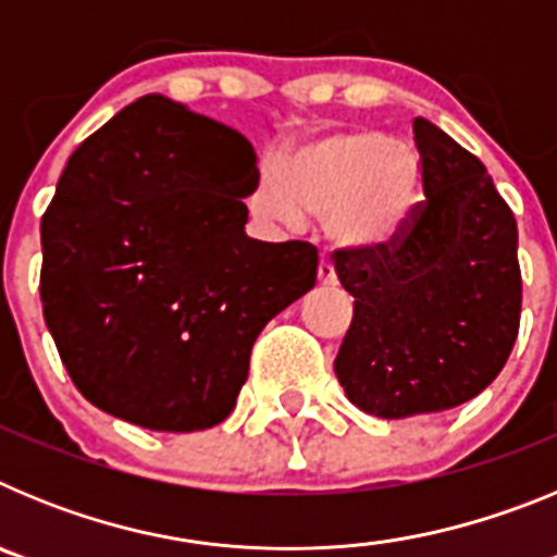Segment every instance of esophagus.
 I'll list each match as a JSON object with an SVG mask.
<instances>
[{
  "label": "esophagus",
  "mask_w": 557,
  "mask_h": 557,
  "mask_svg": "<svg viewBox=\"0 0 557 557\" xmlns=\"http://www.w3.org/2000/svg\"><path fill=\"white\" fill-rule=\"evenodd\" d=\"M318 282H321L323 287H332V284H337V273H334V264L329 262L326 256H321V264H318Z\"/></svg>",
  "instance_id": "34e87169"
}]
</instances>
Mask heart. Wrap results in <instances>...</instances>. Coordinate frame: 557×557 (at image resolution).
Masks as SVG:
<instances>
[{
  "label": "heart",
  "mask_w": 557,
  "mask_h": 557,
  "mask_svg": "<svg viewBox=\"0 0 557 557\" xmlns=\"http://www.w3.org/2000/svg\"><path fill=\"white\" fill-rule=\"evenodd\" d=\"M418 200V161L385 133L357 127L323 136L289 156L284 172L264 164L250 189V214L282 228L321 218L339 248L396 239Z\"/></svg>",
  "instance_id": "obj_1"
}]
</instances>
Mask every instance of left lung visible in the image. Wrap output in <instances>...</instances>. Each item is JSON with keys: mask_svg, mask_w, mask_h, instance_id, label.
<instances>
[{"mask_svg": "<svg viewBox=\"0 0 557 557\" xmlns=\"http://www.w3.org/2000/svg\"><path fill=\"white\" fill-rule=\"evenodd\" d=\"M424 200L379 248L334 250L354 295L334 373L359 410H451L499 376L521 314L513 211L482 161L430 120L412 122Z\"/></svg>", "mask_w": 557, "mask_h": 557, "instance_id": "8db88e82", "label": "left lung"}]
</instances>
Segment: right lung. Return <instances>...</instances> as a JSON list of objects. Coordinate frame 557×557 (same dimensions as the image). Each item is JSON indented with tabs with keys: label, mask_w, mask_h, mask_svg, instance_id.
<instances>
[{
	"label": "right lung",
	"mask_w": 557,
	"mask_h": 557,
	"mask_svg": "<svg viewBox=\"0 0 557 557\" xmlns=\"http://www.w3.org/2000/svg\"><path fill=\"white\" fill-rule=\"evenodd\" d=\"M256 150L150 95L91 133L41 218L44 321L77 391L145 430L231 416L250 348L318 282V248L245 234Z\"/></svg>",
	"instance_id": "right-lung-1"
}]
</instances>
